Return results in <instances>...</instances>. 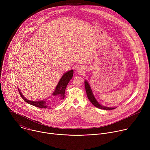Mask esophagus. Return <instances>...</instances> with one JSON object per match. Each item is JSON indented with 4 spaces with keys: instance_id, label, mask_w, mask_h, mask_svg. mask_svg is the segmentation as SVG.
Listing matches in <instances>:
<instances>
[{
    "instance_id": "obj_1",
    "label": "esophagus",
    "mask_w": 150,
    "mask_h": 150,
    "mask_svg": "<svg viewBox=\"0 0 150 150\" xmlns=\"http://www.w3.org/2000/svg\"><path fill=\"white\" fill-rule=\"evenodd\" d=\"M76 71L79 73H82L84 71V68L82 67H79L77 68Z\"/></svg>"
}]
</instances>
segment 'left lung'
Masks as SVG:
<instances>
[{
  "label": "left lung",
  "instance_id": "8db88e82",
  "mask_svg": "<svg viewBox=\"0 0 150 150\" xmlns=\"http://www.w3.org/2000/svg\"><path fill=\"white\" fill-rule=\"evenodd\" d=\"M84 83H85V90H86L88 98L91 101V103L94 106L96 107V108L100 109H103V110H113V109H115V108H109V107H106V106L101 105L96 99V98L92 92V90H91V88L90 87V85L89 83L87 81H85Z\"/></svg>",
  "mask_w": 150,
  "mask_h": 150
}]
</instances>
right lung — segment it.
<instances>
[{"mask_svg": "<svg viewBox=\"0 0 150 150\" xmlns=\"http://www.w3.org/2000/svg\"><path fill=\"white\" fill-rule=\"evenodd\" d=\"M73 74H74V71L70 70V71L65 72L63 75V76L60 78V81H59L54 92L52 94V95L54 96L53 97H55L56 98H57L59 100H63L64 98H65V92L67 86L68 84L69 81L72 79V78L73 76ZM19 94H20L21 97H22L23 98V100L27 103H28L31 105H33L35 107H37V108H39L49 109L50 108V106L48 105V104L47 103V99H46V100H42L38 101H31V100L27 99L25 97H24L19 90Z\"/></svg>", "mask_w": 150, "mask_h": 150, "instance_id": "right-lung-1", "label": "right lung"}]
</instances>
